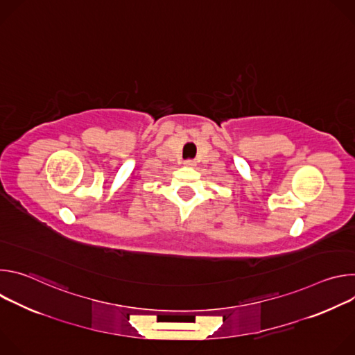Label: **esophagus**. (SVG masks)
Here are the masks:
<instances>
[{"label":"esophagus","mask_w":355,"mask_h":355,"mask_svg":"<svg viewBox=\"0 0 355 355\" xmlns=\"http://www.w3.org/2000/svg\"><path fill=\"white\" fill-rule=\"evenodd\" d=\"M184 164H185L187 167H193V166H195V162H193V160H185Z\"/></svg>","instance_id":"34e87169"}]
</instances>
